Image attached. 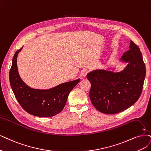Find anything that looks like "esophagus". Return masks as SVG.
Masks as SVG:
<instances>
[{
  "mask_svg": "<svg viewBox=\"0 0 151 151\" xmlns=\"http://www.w3.org/2000/svg\"><path fill=\"white\" fill-rule=\"evenodd\" d=\"M88 73V71L86 70H83L81 72V75L83 77H85Z\"/></svg>",
  "mask_w": 151,
  "mask_h": 151,
  "instance_id": "1",
  "label": "esophagus"
}]
</instances>
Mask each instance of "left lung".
Listing matches in <instances>:
<instances>
[{"label":"left lung","mask_w":151,"mask_h":151,"mask_svg":"<svg viewBox=\"0 0 151 151\" xmlns=\"http://www.w3.org/2000/svg\"><path fill=\"white\" fill-rule=\"evenodd\" d=\"M129 48L121 58V60L128 63L122 71L114 73L96 70L87 74L91 85V101L103 113H119L131 106L141 96L146 66L140 49L132 40Z\"/></svg>","instance_id":"8db88e82"}]
</instances>
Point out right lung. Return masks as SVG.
Here are the masks:
<instances>
[{"mask_svg":"<svg viewBox=\"0 0 151 151\" xmlns=\"http://www.w3.org/2000/svg\"><path fill=\"white\" fill-rule=\"evenodd\" d=\"M22 47L15 52L9 72V80L14 95L26 112L33 116L52 117L64 108L70 91L80 79L66 82L49 90L33 89L26 85L19 75L17 58Z\"/></svg>","mask_w":151,"mask_h":151,"instance_id":"right-lung-1","label":"right lung"}]
</instances>
